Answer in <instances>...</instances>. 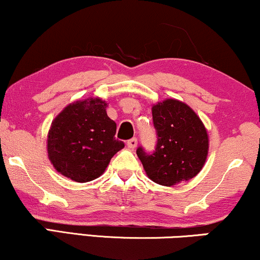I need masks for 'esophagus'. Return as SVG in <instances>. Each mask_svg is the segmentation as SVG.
Segmentation results:
<instances>
[{
  "mask_svg": "<svg viewBox=\"0 0 260 260\" xmlns=\"http://www.w3.org/2000/svg\"><path fill=\"white\" fill-rule=\"evenodd\" d=\"M126 145H127V148H130V149L136 148L137 147V138H131V140L126 142Z\"/></svg>",
  "mask_w": 260,
  "mask_h": 260,
  "instance_id": "1",
  "label": "esophagus"
}]
</instances>
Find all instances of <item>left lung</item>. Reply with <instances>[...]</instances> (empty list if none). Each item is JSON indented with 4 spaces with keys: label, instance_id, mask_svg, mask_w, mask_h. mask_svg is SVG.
I'll return each mask as SVG.
<instances>
[{
    "label": "left lung",
    "instance_id": "left-lung-1",
    "mask_svg": "<svg viewBox=\"0 0 260 260\" xmlns=\"http://www.w3.org/2000/svg\"><path fill=\"white\" fill-rule=\"evenodd\" d=\"M157 144L152 154L137 149L145 174L161 186L172 187L198 175L208 155L209 138L204 123L186 103L167 98L152 105Z\"/></svg>",
    "mask_w": 260,
    "mask_h": 260
}]
</instances>
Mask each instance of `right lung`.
I'll return each mask as SVG.
<instances>
[{
    "mask_svg": "<svg viewBox=\"0 0 260 260\" xmlns=\"http://www.w3.org/2000/svg\"><path fill=\"white\" fill-rule=\"evenodd\" d=\"M106 108L102 98L90 97L71 103L53 119L47 135L48 158L67 179L80 183L97 179L124 148L116 140V123Z\"/></svg>",
    "mask_w": 260,
    "mask_h": 260,
    "instance_id": "add662e5",
    "label": "right lung"
}]
</instances>
